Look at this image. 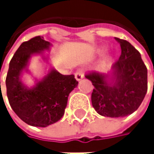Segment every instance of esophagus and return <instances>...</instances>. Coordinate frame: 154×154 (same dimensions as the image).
Instances as JSON below:
<instances>
[{
    "label": "esophagus",
    "instance_id": "obj_1",
    "mask_svg": "<svg viewBox=\"0 0 154 154\" xmlns=\"http://www.w3.org/2000/svg\"><path fill=\"white\" fill-rule=\"evenodd\" d=\"M75 77H76V79H77V81H81L84 78V73L81 70H78V71H77L75 73Z\"/></svg>",
    "mask_w": 154,
    "mask_h": 154
}]
</instances>
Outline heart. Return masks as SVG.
<instances>
[{"instance_id":"b5f03b06","label":"heart","mask_w":154,"mask_h":154,"mask_svg":"<svg viewBox=\"0 0 154 154\" xmlns=\"http://www.w3.org/2000/svg\"><path fill=\"white\" fill-rule=\"evenodd\" d=\"M106 51H107V48H106V47H102V48L99 50V52L102 53V54H103V53H105Z\"/></svg>"}]
</instances>
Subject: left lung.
<instances>
[{
    "instance_id": "left-lung-1",
    "label": "left lung",
    "mask_w": 154,
    "mask_h": 154,
    "mask_svg": "<svg viewBox=\"0 0 154 154\" xmlns=\"http://www.w3.org/2000/svg\"><path fill=\"white\" fill-rule=\"evenodd\" d=\"M121 54L106 74L92 72L85 77L94 89L92 104L98 114L122 118L135 112L147 92V69L138 51L130 43L115 37Z\"/></svg>"
}]
</instances>
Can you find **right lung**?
I'll list each match as a JSON object with an SVG mask.
<instances>
[{"mask_svg": "<svg viewBox=\"0 0 154 154\" xmlns=\"http://www.w3.org/2000/svg\"><path fill=\"white\" fill-rule=\"evenodd\" d=\"M51 46L41 36L22 43L10 62L6 77L11 107L20 119L33 127L45 128L59 121L64 115L69 94L78 85L74 75H62L51 65L41 79L35 78L34 85L24 84V73L31 74L28 66L32 56L40 55L49 63L45 52Z\"/></svg>", "mask_w": 154, "mask_h": 154, "instance_id": "obj_1", "label": "right lung"}]
</instances>
